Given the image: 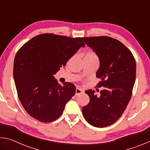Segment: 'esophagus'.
I'll use <instances>...</instances> for the list:
<instances>
[{"instance_id":"esophagus-1","label":"esophagus","mask_w":150,"mask_h":150,"mask_svg":"<svg viewBox=\"0 0 150 150\" xmlns=\"http://www.w3.org/2000/svg\"><path fill=\"white\" fill-rule=\"evenodd\" d=\"M82 93H83V91L81 90V88H76V90H75V95H79V94Z\"/></svg>"}]
</instances>
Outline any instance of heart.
Returning a JSON list of instances; mask_svg holds the SVG:
<instances>
[{
	"label": "heart",
	"instance_id": "heart-1",
	"mask_svg": "<svg viewBox=\"0 0 150 150\" xmlns=\"http://www.w3.org/2000/svg\"><path fill=\"white\" fill-rule=\"evenodd\" d=\"M85 57H86V58H95V57H96V56L95 53H93V52H88L86 53L84 58Z\"/></svg>",
	"mask_w": 150,
	"mask_h": 150
}]
</instances>
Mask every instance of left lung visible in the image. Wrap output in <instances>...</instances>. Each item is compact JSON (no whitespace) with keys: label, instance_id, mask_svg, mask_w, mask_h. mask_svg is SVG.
<instances>
[{"label":"left lung","instance_id":"left-lung-1","mask_svg":"<svg viewBox=\"0 0 150 150\" xmlns=\"http://www.w3.org/2000/svg\"><path fill=\"white\" fill-rule=\"evenodd\" d=\"M82 39L99 58L96 76L101 79L98 87H105L99 96L94 90L85 91L90 101L82 112L91 125L103 128L117 121L130 100L136 80V61L130 51L117 40L108 36Z\"/></svg>","mask_w":150,"mask_h":150}]
</instances>
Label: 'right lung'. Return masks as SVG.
<instances>
[{
  "label": "right lung",
  "mask_w": 150,
  "mask_h": 150,
  "mask_svg": "<svg viewBox=\"0 0 150 150\" xmlns=\"http://www.w3.org/2000/svg\"><path fill=\"white\" fill-rule=\"evenodd\" d=\"M83 38L44 34L18 51L13 75L19 100L28 114L43 122L54 121L75 94V86L58 84L54 75L81 47Z\"/></svg>",
  "instance_id": "add662e5"
}]
</instances>
